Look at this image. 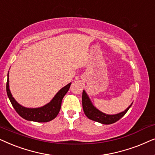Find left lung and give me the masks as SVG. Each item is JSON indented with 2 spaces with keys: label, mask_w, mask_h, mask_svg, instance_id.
I'll return each instance as SVG.
<instances>
[{
  "label": "left lung",
  "mask_w": 155,
  "mask_h": 155,
  "mask_svg": "<svg viewBox=\"0 0 155 155\" xmlns=\"http://www.w3.org/2000/svg\"><path fill=\"white\" fill-rule=\"evenodd\" d=\"M82 106H83L84 112L88 118L92 120L96 121V122L102 123V124L109 125L117 122L121 117L124 116L125 113L130 108L132 104L122 113L115 115H107L101 112L100 110H98V109H96L93 106L87 94H86L84 91H83V93H82Z\"/></svg>",
  "instance_id": "1"
}]
</instances>
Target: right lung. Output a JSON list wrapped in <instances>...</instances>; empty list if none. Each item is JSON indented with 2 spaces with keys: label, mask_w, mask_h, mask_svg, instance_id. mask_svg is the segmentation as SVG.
<instances>
[{
  "label": "right lung",
  "mask_w": 155,
  "mask_h": 155,
  "mask_svg": "<svg viewBox=\"0 0 155 155\" xmlns=\"http://www.w3.org/2000/svg\"><path fill=\"white\" fill-rule=\"evenodd\" d=\"M71 83L68 84L67 86L63 87L59 92L55 95L52 100L49 104L45 106L38 108H28L23 107L18 104L12 96L10 91L9 89V79H8L6 83V91L8 98H9L12 106L19 114L24 119L28 120L30 121H35V122L39 123H46L54 119L58 115L61 109V101L64 96L67 94L70 88Z\"/></svg>",
  "instance_id": "1"
}]
</instances>
